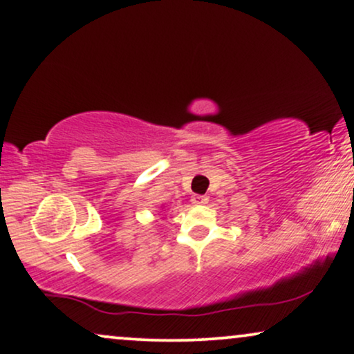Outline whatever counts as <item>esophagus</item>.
I'll use <instances>...</instances> for the list:
<instances>
[{"instance_id": "obj_1", "label": "esophagus", "mask_w": 354, "mask_h": 354, "mask_svg": "<svg viewBox=\"0 0 354 354\" xmlns=\"http://www.w3.org/2000/svg\"><path fill=\"white\" fill-rule=\"evenodd\" d=\"M192 203L196 204V206H201V204L207 203V196H203V194H193Z\"/></svg>"}]
</instances>
